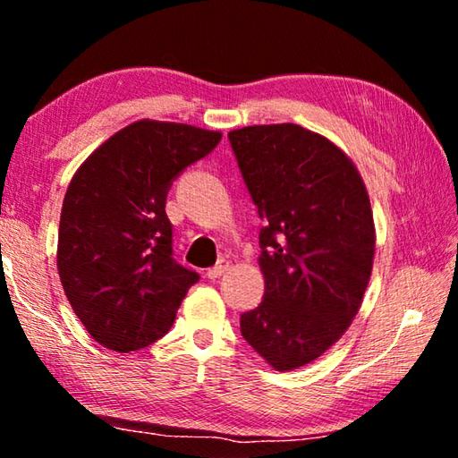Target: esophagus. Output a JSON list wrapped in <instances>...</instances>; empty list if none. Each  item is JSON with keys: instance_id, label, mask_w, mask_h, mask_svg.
<instances>
[{"instance_id": "esophagus-1", "label": "esophagus", "mask_w": 458, "mask_h": 458, "mask_svg": "<svg viewBox=\"0 0 458 458\" xmlns=\"http://www.w3.org/2000/svg\"><path fill=\"white\" fill-rule=\"evenodd\" d=\"M228 268H230V260L222 259V260H218V265L206 270V276H208V278H220L224 273H226Z\"/></svg>"}]
</instances>
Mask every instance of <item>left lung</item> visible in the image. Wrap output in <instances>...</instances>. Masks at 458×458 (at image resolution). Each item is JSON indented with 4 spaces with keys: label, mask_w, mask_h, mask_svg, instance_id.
<instances>
[{
    "label": "left lung",
    "mask_w": 458,
    "mask_h": 458,
    "mask_svg": "<svg viewBox=\"0 0 458 458\" xmlns=\"http://www.w3.org/2000/svg\"><path fill=\"white\" fill-rule=\"evenodd\" d=\"M260 220L262 303L240 331L278 371L323 355L361 305L376 250L358 169L329 139L293 123L228 133Z\"/></svg>",
    "instance_id": "left-lung-1"
}]
</instances>
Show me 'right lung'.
I'll use <instances>...</instances> for the list:
<instances>
[{
	"instance_id": "right-lung-1",
	"label": "right lung",
	"mask_w": 458,
	"mask_h": 458,
	"mask_svg": "<svg viewBox=\"0 0 458 458\" xmlns=\"http://www.w3.org/2000/svg\"><path fill=\"white\" fill-rule=\"evenodd\" d=\"M222 135L180 123L137 121L84 161L68 185L58 228V275L74 313L108 350L161 339L196 270L174 259L165 214L172 183Z\"/></svg>"
}]
</instances>
